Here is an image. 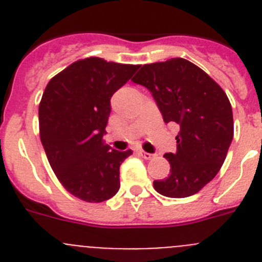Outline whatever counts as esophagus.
<instances>
[{
	"mask_svg": "<svg viewBox=\"0 0 262 262\" xmlns=\"http://www.w3.org/2000/svg\"><path fill=\"white\" fill-rule=\"evenodd\" d=\"M138 155L140 157H143V159H145V160H151V159H154V157H155V155L148 154V152H145V151H138Z\"/></svg>",
	"mask_w": 262,
	"mask_h": 262,
	"instance_id": "34e87169",
	"label": "esophagus"
}]
</instances>
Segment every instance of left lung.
<instances>
[{"label":"left lung","mask_w":262,"mask_h":262,"mask_svg":"<svg viewBox=\"0 0 262 262\" xmlns=\"http://www.w3.org/2000/svg\"><path fill=\"white\" fill-rule=\"evenodd\" d=\"M154 96L165 123L180 124L177 152L165 154L170 174L154 181L157 193L185 198L221 170L233 138L230 99L205 71L186 59L145 64L133 78Z\"/></svg>","instance_id":"1"}]
</instances>
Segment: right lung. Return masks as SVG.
Listing matches in <instances>:
<instances>
[{"label":"right lung","mask_w":262,"mask_h":262,"mask_svg":"<svg viewBox=\"0 0 262 262\" xmlns=\"http://www.w3.org/2000/svg\"><path fill=\"white\" fill-rule=\"evenodd\" d=\"M140 66L86 57L52 77L39 105V134L60 184L85 202L110 200L120 186L119 166L133 155L103 143L111 96Z\"/></svg>","instance_id":"obj_1"}]
</instances>
